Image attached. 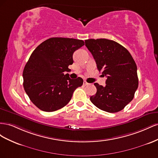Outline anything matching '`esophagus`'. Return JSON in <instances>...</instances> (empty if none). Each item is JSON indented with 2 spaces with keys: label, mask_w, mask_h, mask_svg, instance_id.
Segmentation results:
<instances>
[{
  "label": "esophagus",
  "mask_w": 158,
  "mask_h": 158,
  "mask_svg": "<svg viewBox=\"0 0 158 158\" xmlns=\"http://www.w3.org/2000/svg\"><path fill=\"white\" fill-rule=\"evenodd\" d=\"M89 85V83H87L86 81H83V85H84V86H87V85Z\"/></svg>",
  "instance_id": "1"
}]
</instances>
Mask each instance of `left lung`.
I'll return each instance as SVG.
<instances>
[{
    "instance_id": "left-lung-1",
    "label": "left lung",
    "mask_w": 158,
    "mask_h": 158,
    "mask_svg": "<svg viewBox=\"0 0 158 158\" xmlns=\"http://www.w3.org/2000/svg\"><path fill=\"white\" fill-rule=\"evenodd\" d=\"M85 42L97 69L107 78L105 87L94 83L97 93L90 100L102 110L111 113L122 110L132 100L138 87L137 66L133 57L113 40L89 39Z\"/></svg>"
}]
</instances>
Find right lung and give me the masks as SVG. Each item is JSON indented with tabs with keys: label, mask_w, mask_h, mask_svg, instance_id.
I'll list each match as a JSON object with an SVG mask.
<instances>
[{
	"label": "right lung",
	"mask_w": 158,
	"mask_h": 158,
	"mask_svg": "<svg viewBox=\"0 0 158 158\" xmlns=\"http://www.w3.org/2000/svg\"><path fill=\"white\" fill-rule=\"evenodd\" d=\"M83 40L51 38L40 44L29 58L23 71V86L30 101L39 109L53 112L65 106L83 80L71 79L68 66L73 54L84 46Z\"/></svg>",
	"instance_id": "right-lung-1"
}]
</instances>
